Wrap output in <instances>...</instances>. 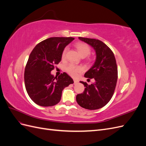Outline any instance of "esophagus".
<instances>
[{"label":"esophagus","mask_w":146,"mask_h":146,"mask_svg":"<svg viewBox=\"0 0 146 146\" xmlns=\"http://www.w3.org/2000/svg\"><path fill=\"white\" fill-rule=\"evenodd\" d=\"M78 83V80H74V84H77Z\"/></svg>","instance_id":"esophagus-1"}]
</instances>
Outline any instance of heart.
Returning a JSON list of instances; mask_svg holds the SVG:
<instances>
[{"label":"heart","instance_id":"obj_1","mask_svg":"<svg viewBox=\"0 0 146 146\" xmlns=\"http://www.w3.org/2000/svg\"><path fill=\"white\" fill-rule=\"evenodd\" d=\"M75 46L77 48V49L80 54L82 57H85L88 56V55L90 54L91 53V48L89 46V45L87 44L86 43L79 42H77ZM68 52V48L65 47L61 54V58L64 59L66 58V54ZM66 71L68 72V74H69L70 76L76 77L78 74L81 73L83 71V68L81 66L79 65H76L74 64H69L66 67Z\"/></svg>","mask_w":146,"mask_h":146}]
</instances>
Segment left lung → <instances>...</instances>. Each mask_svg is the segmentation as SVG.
<instances>
[{"instance_id":"left-lung-1","label":"left lung","mask_w":146,"mask_h":146,"mask_svg":"<svg viewBox=\"0 0 146 146\" xmlns=\"http://www.w3.org/2000/svg\"><path fill=\"white\" fill-rule=\"evenodd\" d=\"M94 48L96 60L93 66L85 74V77L94 78V82L88 85L80 82L85 86L83 93L76 96L80 107L88 110L102 108L111 100L117 80V66L113 51L99 39L79 37Z\"/></svg>"}]
</instances>
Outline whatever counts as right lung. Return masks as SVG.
Here are the masks:
<instances>
[{
    "label": "right lung",
    "mask_w": 146,
    "mask_h": 146,
    "mask_svg": "<svg viewBox=\"0 0 146 146\" xmlns=\"http://www.w3.org/2000/svg\"><path fill=\"white\" fill-rule=\"evenodd\" d=\"M74 39L72 37L47 38L34 47L30 53L24 72L26 90L35 104L42 107H51L61 100L62 91L72 78L66 72L54 77L50 72L61 60L65 47Z\"/></svg>",
    "instance_id": "1"
}]
</instances>
